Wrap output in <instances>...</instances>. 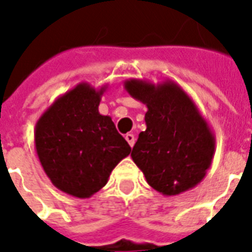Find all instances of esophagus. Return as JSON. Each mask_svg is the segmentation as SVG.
I'll return each instance as SVG.
<instances>
[{
    "label": "esophagus",
    "mask_w": 252,
    "mask_h": 252,
    "mask_svg": "<svg viewBox=\"0 0 252 252\" xmlns=\"http://www.w3.org/2000/svg\"><path fill=\"white\" fill-rule=\"evenodd\" d=\"M126 142L129 144L130 148L134 145V136L132 133H126Z\"/></svg>",
    "instance_id": "1"
}]
</instances>
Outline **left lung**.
Returning <instances> with one entry per match:
<instances>
[{
  "instance_id": "1",
  "label": "left lung",
  "mask_w": 252,
  "mask_h": 252,
  "mask_svg": "<svg viewBox=\"0 0 252 252\" xmlns=\"http://www.w3.org/2000/svg\"><path fill=\"white\" fill-rule=\"evenodd\" d=\"M124 89L148 107L146 129L130 157L150 187L175 196L197 186L212 166L216 137L195 102L171 80L152 84L129 78Z\"/></svg>"
}]
</instances>
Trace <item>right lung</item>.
<instances>
[{"label":"right lung","instance_id":"1","mask_svg":"<svg viewBox=\"0 0 252 252\" xmlns=\"http://www.w3.org/2000/svg\"><path fill=\"white\" fill-rule=\"evenodd\" d=\"M106 89L81 82L60 95L35 126L41 167L55 187L78 199L104 187L112 170L130 153L112 119L99 114Z\"/></svg>","mask_w":252,"mask_h":252}]
</instances>
